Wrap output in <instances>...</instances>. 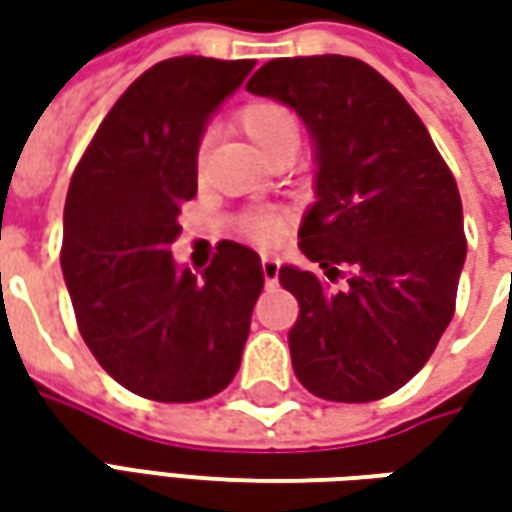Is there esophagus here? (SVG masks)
Returning <instances> with one entry per match:
<instances>
[{
  "mask_svg": "<svg viewBox=\"0 0 512 512\" xmlns=\"http://www.w3.org/2000/svg\"><path fill=\"white\" fill-rule=\"evenodd\" d=\"M262 276H265L267 285H273V282H276V276H279V259L265 256V259H262Z\"/></svg>",
  "mask_w": 512,
  "mask_h": 512,
  "instance_id": "1",
  "label": "esophagus"
}]
</instances>
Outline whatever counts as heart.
I'll return each instance as SVG.
<instances>
[{
    "label": "heart",
    "instance_id": "1",
    "mask_svg": "<svg viewBox=\"0 0 512 512\" xmlns=\"http://www.w3.org/2000/svg\"><path fill=\"white\" fill-rule=\"evenodd\" d=\"M233 122L245 133L247 142L265 156H273L287 145H299V122L282 102L273 99L247 102L236 110ZM196 165H202V153L196 156ZM236 230L256 245H276L285 230V216L270 207H256L236 219Z\"/></svg>",
    "mask_w": 512,
    "mask_h": 512
}]
</instances>
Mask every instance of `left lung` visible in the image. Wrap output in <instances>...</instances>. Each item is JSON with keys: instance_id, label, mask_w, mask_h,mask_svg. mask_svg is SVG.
Wrapping results in <instances>:
<instances>
[{"instance_id": "left-lung-1", "label": "left lung", "mask_w": 512, "mask_h": 512, "mask_svg": "<svg viewBox=\"0 0 512 512\" xmlns=\"http://www.w3.org/2000/svg\"><path fill=\"white\" fill-rule=\"evenodd\" d=\"M296 110L316 139V205L299 247L335 281L282 267L299 302L287 342L296 379L327 402H376L433 356L456 310L467 256L456 179L424 122L353 56L270 59L247 82Z\"/></svg>"}]
</instances>
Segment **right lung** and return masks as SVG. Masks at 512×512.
Segmentation results:
<instances>
[{"instance_id":"add662e5","label":"right lung","mask_w":512,"mask_h":512,"mask_svg":"<svg viewBox=\"0 0 512 512\" xmlns=\"http://www.w3.org/2000/svg\"><path fill=\"white\" fill-rule=\"evenodd\" d=\"M253 59L176 56L145 70L102 119L65 199L62 273L96 362L153 402H202L233 382L265 276L219 242L202 276L173 265L176 216L196 196L207 116Z\"/></svg>"}]
</instances>
